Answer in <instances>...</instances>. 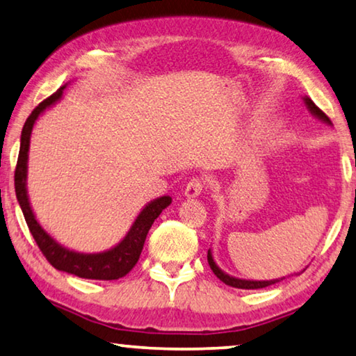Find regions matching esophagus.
Wrapping results in <instances>:
<instances>
[{"label": "esophagus", "mask_w": 356, "mask_h": 356, "mask_svg": "<svg viewBox=\"0 0 356 356\" xmlns=\"http://www.w3.org/2000/svg\"><path fill=\"white\" fill-rule=\"evenodd\" d=\"M202 191H204V183H202L199 178H194L186 184L184 195L188 197V199H195V197H199L202 194Z\"/></svg>", "instance_id": "1"}]
</instances>
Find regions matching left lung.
Wrapping results in <instances>:
<instances>
[{"mask_svg":"<svg viewBox=\"0 0 356 356\" xmlns=\"http://www.w3.org/2000/svg\"><path fill=\"white\" fill-rule=\"evenodd\" d=\"M302 100H304L305 108L309 109L312 116H315L316 119H318V121L325 122V124H327V125H332L331 121H330V118H327L326 114H325L323 111H321V109H320L318 106H316L315 103L312 102L307 95L302 97ZM207 259H209V264H210V267H211L213 273H215V275H216L218 278H220V280H221L222 283H226V285L234 286V288H240V289H259V288L270 286V285H273V283L280 282V280H283V278H285V277H282V278H273V280H245V278H238V277L229 275V273L224 272V270L221 269V267L216 264L215 259H213L211 248L209 250V254H207Z\"/></svg>","mask_w":356,"mask_h":356,"instance_id":"left-lung-1","label":"left lung"}]
</instances>
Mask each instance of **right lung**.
<instances>
[{
  "label": "right lung",
  "mask_w": 356,
  "mask_h": 356,
  "mask_svg": "<svg viewBox=\"0 0 356 356\" xmlns=\"http://www.w3.org/2000/svg\"><path fill=\"white\" fill-rule=\"evenodd\" d=\"M68 84L60 87L44 102L40 103L33 113L26 119V122L22 129L20 136V151L17 168H15V195H17L19 205L24 213L25 221L29 224V229L38 243V247L46 256V259L56 267L57 270L71 273V275L89 278V280H118L134 269V266L138 262L141 250H143L146 235L149 232L152 222L161 213L172 204L170 195H162L157 199L147 202L141 209L138 216L127 234L124 235L121 242L114 245L100 253H83V251L71 250L65 245L58 243L56 238L49 234L40 221L36 220L35 211L31 209L29 189H26V178H29V152H30V138L33 127L40 116H42L49 108H52L57 102L62 100L63 90Z\"/></svg>",
  "instance_id": "add662e5"
}]
</instances>
